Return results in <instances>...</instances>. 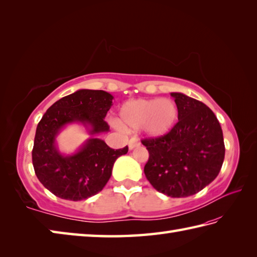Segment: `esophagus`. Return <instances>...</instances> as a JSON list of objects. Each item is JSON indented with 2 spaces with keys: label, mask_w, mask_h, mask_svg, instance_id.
<instances>
[{
  "label": "esophagus",
  "mask_w": 257,
  "mask_h": 257,
  "mask_svg": "<svg viewBox=\"0 0 257 257\" xmlns=\"http://www.w3.org/2000/svg\"><path fill=\"white\" fill-rule=\"evenodd\" d=\"M139 145H140V141L137 138H132V139L129 140V144H128L130 150H133L134 148H136V147H138Z\"/></svg>",
  "instance_id": "esophagus-1"
}]
</instances>
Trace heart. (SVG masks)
Listing matches in <instances>:
<instances>
[{"mask_svg": "<svg viewBox=\"0 0 257 257\" xmlns=\"http://www.w3.org/2000/svg\"><path fill=\"white\" fill-rule=\"evenodd\" d=\"M178 118V105L169 98L130 100L123 103L119 112V122L122 127L144 128L151 137H161L170 133Z\"/></svg>", "mask_w": 257, "mask_h": 257, "instance_id": "obj_1", "label": "heart"}]
</instances>
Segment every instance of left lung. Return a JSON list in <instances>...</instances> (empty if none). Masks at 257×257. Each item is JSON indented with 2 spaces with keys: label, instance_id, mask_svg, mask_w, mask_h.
<instances>
[{
  "label": "left lung",
  "instance_id": "left-lung-1",
  "mask_svg": "<svg viewBox=\"0 0 257 257\" xmlns=\"http://www.w3.org/2000/svg\"><path fill=\"white\" fill-rule=\"evenodd\" d=\"M179 121L170 133L141 140L149 152L145 174L157 191L171 198L193 195L219 174L225 147L219 120L203 102L171 92Z\"/></svg>",
  "mask_w": 257,
  "mask_h": 257
}]
</instances>
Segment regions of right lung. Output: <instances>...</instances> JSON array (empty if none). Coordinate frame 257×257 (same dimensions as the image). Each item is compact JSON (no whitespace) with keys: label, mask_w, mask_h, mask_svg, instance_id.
Segmentation results:
<instances>
[{"label":"right lung","mask_w":257,"mask_h":257,"mask_svg":"<svg viewBox=\"0 0 257 257\" xmlns=\"http://www.w3.org/2000/svg\"><path fill=\"white\" fill-rule=\"evenodd\" d=\"M112 99L107 91L80 89L53 103L38 122L33 167L41 183L58 198L80 201L100 192L110 179L114 161L128 152L127 146L114 150L98 138L87 140L72 156H64L56 148V136L67 123L89 125L90 135L108 132L103 119Z\"/></svg>","instance_id":"obj_1"}]
</instances>
